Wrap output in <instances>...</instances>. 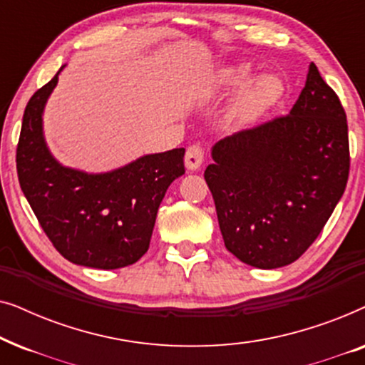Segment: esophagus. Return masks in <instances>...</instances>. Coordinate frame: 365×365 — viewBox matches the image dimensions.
<instances>
[{"instance_id": "esophagus-1", "label": "esophagus", "mask_w": 365, "mask_h": 365, "mask_svg": "<svg viewBox=\"0 0 365 365\" xmlns=\"http://www.w3.org/2000/svg\"><path fill=\"white\" fill-rule=\"evenodd\" d=\"M204 161V151L199 144H194L186 151V158H184V163H186V168L189 171H197L201 168Z\"/></svg>"}]
</instances>
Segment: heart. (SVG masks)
<instances>
[{
	"label": "heart",
	"instance_id": "heart-1",
	"mask_svg": "<svg viewBox=\"0 0 365 365\" xmlns=\"http://www.w3.org/2000/svg\"><path fill=\"white\" fill-rule=\"evenodd\" d=\"M251 76V68L246 64H236L219 69L211 81L212 91L221 96H227L243 88L234 101L232 113L237 121L244 124L256 123L266 116L281 101L284 94V84L274 74H262L249 83Z\"/></svg>",
	"mask_w": 365,
	"mask_h": 365
}]
</instances>
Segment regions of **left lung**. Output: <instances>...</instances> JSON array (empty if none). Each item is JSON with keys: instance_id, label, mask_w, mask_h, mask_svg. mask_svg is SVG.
Listing matches in <instances>:
<instances>
[{"instance_id": "obj_1", "label": "left lung", "mask_w": 365, "mask_h": 365, "mask_svg": "<svg viewBox=\"0 0 365 365\" xmlns=\"http://www.w3.org/2000/svg\"><path fill=\"white\" fill-rule=\"evenodd\" d=\"M204 171L226 249L257 269L287 266L316 241L349 178L347 119L314 63L287 116L214 144Z\"/></svg>"}]
</instances>
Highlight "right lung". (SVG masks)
Segmentation results:
<instances>
[{
  "label": "right lung",
  "instance_id": "obj_1",
  "mask_svg": "<svg viewBox=\"0 0 365 365\" xmlns=\"http://www.w3.org/2000/svg\"><path fill=\"white\" fill-rule=\"evenodd\" d=\"M64 66L24 109L16 149L19 186L68 261L94 269L131 266L148 252L159 204L184 174L186 151L144 154L108 173L63 166L44 139L43 113Z\"/></svg>",
  "mask_w": 365,
  "mask_h": 365
}]
</instances>
